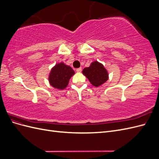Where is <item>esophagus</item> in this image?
Instances as JSON below:
<instances>
[{"instance_id": "obj_1", "label": "esophagus", "mask_w": 159, "mask_h": 159, "mask_svg": "<svg viewBox=\"0 0 159 159\" xmlns=\"http://www.w3.org/2000/svg\"><path fill=\"white\" fill-rule=\"evenodd\" d=\"M76 71H77V72H81V68H77V69H76Z\"/></svg>"}]
</instances>
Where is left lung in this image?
I'll list each match as a JSON object with an SVG mask.
<instances>
[{
  "instance_id": "left-lung-1",
  "label": "left lung",
  "mask_w": 159,
  "mask_h": 159,
  "mask_svg": "<svg viewBox=\"0 0 159 159\" xmlns=\"http://www.w3.org/2000/svg\"><path fill=\"white\" fill-rule=\"evenodd\" d=\"M82 73L95 87H99L106 82L109 78L107 71L103 65L98 61L92 62L89 67L84 68Z\"/></svg>"
}]
</instances>
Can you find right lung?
Here are the masks:
<instances>
[{
  "label": "right lung",
  "mask_w": 159,
  "mask_h": 159,
  "mask_svg": "<svg viewBox=\"0 0 159 159\" xmlns=\"http://www.w3.org/2000/svg\"><path fill=\"white\" fill-rule=\"evenodd\" d=\"M75 74L70 66L63 62L57 64L52 68L49 75L50 84L57 89H64L68 85L71 77Z\"/></svg>",
  "instance_id": "1"
}]
</instances>
